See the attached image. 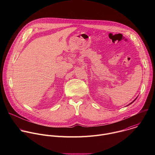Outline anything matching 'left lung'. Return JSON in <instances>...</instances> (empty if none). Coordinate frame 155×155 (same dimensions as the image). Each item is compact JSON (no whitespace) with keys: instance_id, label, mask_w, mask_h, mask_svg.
Returning a JSON list of instances; mask_svg holds the SVG:
<instances>
[{"instance_id":"left-lung-1","label":"left lung","mask_w":155,"mask_h":155,"mask_svg":"<svg viewBox=\"0 0 155 155\" xmlns=\"http://www.w3.org/2000/svg\"><path fill=\"white\" fill-rule=\"evenodd\" d=\"M137 97H136V99H134V101H132V102H131V103H130V104H129V105H130V104H132V103H133V102H134V101H136V99H137Z\"/></svg>"}]
</instances>
